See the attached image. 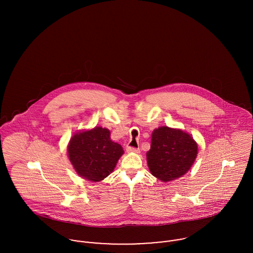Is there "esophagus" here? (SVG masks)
<instances>
[{
	"label": "esophagus",
	"mask_w": 253,
	"mask_h": 253,
	"mask_svg": "<svg viewBox=\"0 0 253 253\" xmlns=\"http://www.w3.org/2000/svg\"><path fill=\"white\" fill-rule=\"evenodd\" d=\"M126 152L127 153H136L138 154L140 152V150L138 148H134V147H131V146H127L126 147Z\"/></svg>",
	"instance_id": "esophagus-1"
}]
</instances>
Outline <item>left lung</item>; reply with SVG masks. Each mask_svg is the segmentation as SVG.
Segmentation results:
<instances>
[{"mask_svg":"<svg viewBox=\"0 0 253 253\" xmlns=\"http://www.w3.org/2000/svg\"><path fill=\"white\" fill-rule=\"evenodd\" d=\"M198 144L187 132L161 126L152 133L147 163L151 173L163 182L182 177L193 166Z\"/></svg>","mask_w":253,"mask_h":253,"instance_id":"1","label":"left lung"}]
</instances>
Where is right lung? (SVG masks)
<instances>
[{
    "label": "right lung",
    "instance_id": "1",
    "mask_svg": "<svg viewBox=\"0 0 253 253\" xmlns=\"http://www.w3.org/2000/svg\"><path fill=\"white\" fill-rule=\"evenodd\" d=\"M67 151L76 172L92 182L111 174L124 154L123 147L111 140L110 130L100 126L75 133Z\"/></svg>",
    "mask_w": 253,
    "mask_h": 253
}]
</instances>
